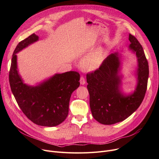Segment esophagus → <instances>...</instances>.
<instances>
[{
	"instance_id": "esophagus-1",
	"label": "esophagus",
	"mask_w": 159,
	"mask_h": 159,
	"mask_svg": "<svg viewBox=\"0 0 159 159\" xmlns=\"http://www.w3.org/2000/svg\"><path fill=\"white\" fill-rule=\"evenodd\" d=\"M80 84H81V85H83L85 84V80L84 77L81 76V77L80 78Z\"/></svg>"
}]
</instances>
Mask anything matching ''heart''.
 <instances>
[{
    "label": "heart",
    "mask_w": 159,
    "mask_h": 159,
    "mask_svg": "<svg viewBox=\"0 0 159 159\" xmlns=\"http://www.w3.org/2000/svg\"><path fill=\"white\" fill-rule=\"evenodd\" d=\"M104 58V50L102 47H98L90 52L81 63L83 69L92 71L97 69L102 65Z\"/></svg>",
    "instance_id": "obj_1"
}]
</instances>
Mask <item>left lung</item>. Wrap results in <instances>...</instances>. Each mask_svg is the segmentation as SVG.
<instances>
[{
  "instance_id": "8db88e82",
  "label": "left lung",
  "mask_w": 159,
  "mask_h": 159,
  "mask_svg": "<svg viewBox=\"0 0 159 159\" xmlns=\"http://www.w3.org/2000/svg\"><path fill=\"white\" fill-rule=\"evenodd\" d=\"M129 40L128 49L137 57V84L133 93L126 94L121 90L122 75L119 74L121 54L118 52L110 54L99 69L87 74L92 115L104 125L115 124L131 116L139 107L146 92L149 66L144 52L134 36L129 34Z\"/></svg>"
}]
</instances>
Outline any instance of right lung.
<instances>
[{
	"label": "right lung",
	"instance_id": "add662e5",
	"mask_svg": "<svg viewBox=\"0 0 159 159\" xmlns=\"http://www.w3.org/2000/svg\"><path fill=\"white\" fill-rule=\"evenodd\" d=\"M39 40L35 34L20 41L15 49L9 73L11 92L19 107L34 124L56 126L67 117L72 93L80 86V75L75 71L56 74L36 86L23 82L17 69L16 54Z\"/></svg>",
	"mask_w": 159,
	"mask_h": 159
}]
</instances>
